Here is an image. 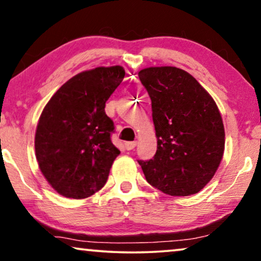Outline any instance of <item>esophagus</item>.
I'll list each match as a JSON object with an SVG mask.
<instances>
[{
    "label": "esophagus",
    "instance_id": "obj_1",
    "mask_svg": "<svg viewBox=\"0 0 261 261\" xmlns=\"http://www.w3.org/2000/svg\"><path fill=\"white\" fill-rule=\"evenodd\" d=\"M135 146H137V142H135V141H127V142H124V148H126L127 151H130V149H133Z\"/></svg>",
    "mask_w": 261,
    "mask_h": 261
}]
</instances>
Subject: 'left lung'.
Segmentation results:
<instances>
[{
	"mask_svg": "<svg viewBox=\"0 0 261 261\" xmlns=\"http://www.w3.org/2000/svg\"><path fill=\"white\" fill-rule=\"evenodd\" d=\"M139 78L151 97L156 137L153 159L139 160L146 180L171 196L197 194L223 156L224 127L215 101L178 67H147Z\"/></svg>",
	"mask_w": 261,
	"mask_h": 261,
	"instance_id": "left-lung-1",
	"label": "left lung"
}]
</instances>
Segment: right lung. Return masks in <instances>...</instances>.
<instances>
[{"label":"right lung","instance_id":"right-lung-1","mask_svg":"<svg viewBox=\"0 0 261 261\" xmlns=\"http://www.w3.org/2000/svg\"><path fill=\"white\" fill-rule=\"evenodd\" d=\"M120 65L83 71L64 83L42 110L35 156L48 184L64 197L87 198L105 187L120 151L106 102L124 77Z\"/></svg>","mask_w":261,"mask_h":261}]
</instances>
